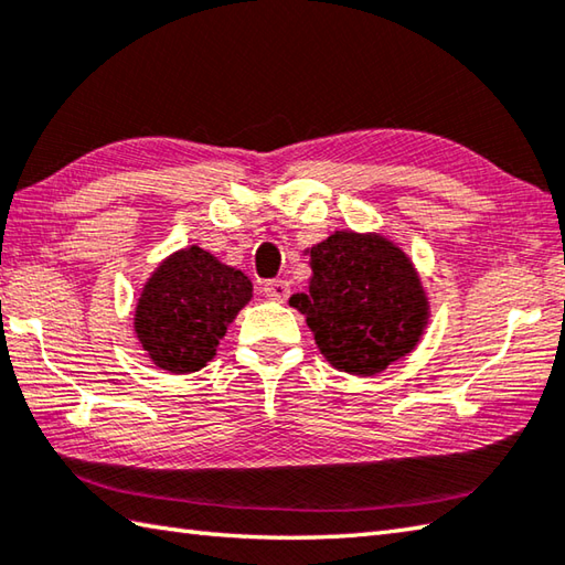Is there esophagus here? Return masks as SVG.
I'll use <instances>...</instances> for the list:
<instances>
[{
	"instance_id": "obj_1",
	"label": "esophagus",
	"mask_w": 565,
	"mask_h": 565,
	"mask_svg": "<svg viewBox=\"0 0 565 565\" xmlns=\"http://www.w3.org/2000/svg\"><path fill=\"white\" fill-rule=\"evenodd\" d=\"M262 291L267 294V298H271V301H279V303H284L286 298L291 296V286H289V281L271 279V281H267V284L262 286Z\"/></svg>"
}]
</instances>
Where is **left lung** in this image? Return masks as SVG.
<instances>
[{"label":"left lung","mask_w":565,"mask_h":565,"mask_svg":"<svg viewBox=\"0 0 565 565\" xmlns=\"http://www.w3.org/2000/svg\"><path fill=\"white\" fill-rule=\"evenodd\" d=\"M311 286L294 294L316 345L335 370L380 374L408 355L428 323V298L412 259L377 232L340 230L308 249Z\"/></svg>","instance_id":"left-lung-1"}]
</instances>
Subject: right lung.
Wrapping results in <instances>:
<instances>
[{
    "label": "right lung",
    "mask_w": 565,
    "mask_h": 565,
    "mask_svg": "<svg viewBox=\"0 0 565 565\" xmlns=\"http://www.w3.org/2000/svg\"><path fill=\"white\" fill-rule=\"evenodd\" d=\"M249 298L252 281L239 269L201 247H185L143 284L135 333L157 367L191 374L215 358L227 326Z\"/></svg>",
    "instance_id": "add662e5"
}]
</instances>
